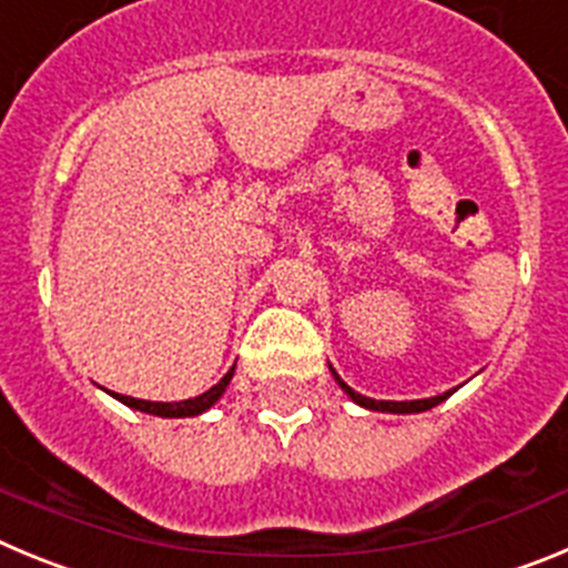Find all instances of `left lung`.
Masks as SVG:
<instances>
[{
  "mask_svg": "<svg viewBox=\"0 0 568 568\" xmlns=\"http://www.w3.org/2000/svg\"><path fill=\"white\" fill-rule=\"evenodd\" d=\"M333 369V366H329ZM335 381H338V386L344 389L349 398L355 400L358 406H364V409H375V413H395V415H409V413H426V409H433V406H438L440 400H446L453 393H444V395H435V398H420V400H375V398H366V395H358L355 389H349V386L344 384V381L338 378V373L333 369Z\"/></svg>",
  "mask_w": 568,
  "mask_h": 568,
  "instance_id": "obj_1",
  "label": "left lung"
}]
</instances>
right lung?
<instances>
[{"label": "right lung", "instance_id": "1", "mask_svg": "<svg viewBox=\"0 0 568 568\" xmlns=\"http://www.w3.org/2000/svg\"><path fill=\"white\" fill-rule=\"evenodd\" d=\"M233 373H235V366L230 369L227 375H224L222 381H219V384L210 386L207 393L195 395V398H187V400H173V404H164V400L130 398V395H119V393H110V395H113L115 400H122L124 406H130V409H139V413L159 415V418H193V415L207 413L210 406L222 398L224 389H227V384H230V378H233Z\"/></svg>", "mask_w": 568, "mask_h": 568}]
</instances>
